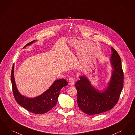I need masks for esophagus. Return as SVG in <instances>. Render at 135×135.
Masks as SVG:
<instances>
[{"label": "esophagus", "instance_id": "obj_1", "mask_svg": "<svg viewBox=\"0 0 135 135\" xmlns=\"http://www.w3.org/2000/svg\"><path fill=\"white\" fill-rule=\"evenodd\" d=\"M69 82L71 86H73L75 84V79L74 78H70L69 80Z\"/></svg>", "mask_w": 135, "mask_h": 135}]
</instances>
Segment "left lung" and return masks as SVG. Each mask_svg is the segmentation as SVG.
Segmentation results:
<instances>
[{
  "instance_id": "8db88e82",
  "label": "left lung",
  "mask_w": 135,
  "mask_h": 135,
  "mask_svg": "<svg viewBox=\"0 0 135 135\" xmlns=\"http://www.w3.org/2000/svg\"><path fill=\"white\" fill-rule=\"evenodd\" d=\"M110 59L112 75L106 87L102 91L92 86L85 76H79L75 84L79 108L88 115L99 114L111 110L115 105L123 85V73L122 62L117 51L111 47Z\"/></svg>"
}]
</instances>
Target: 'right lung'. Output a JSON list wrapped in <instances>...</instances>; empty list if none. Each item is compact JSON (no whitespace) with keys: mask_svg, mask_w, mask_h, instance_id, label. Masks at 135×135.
Listing matches in <instances>:
<instances>
[{"mask_svg":"<svg viewBox=\"0 0 135 135\" xmlns=\"http://www.w3.org/2000/svg\"><path fill=\"white\" fill-rule=\"evenodd\" d=\"M36 41L34 40L28 43L23 48ZM11 78L13 93L17 103L28 111L38 114L46 113L56 105L60 91L68 84L64 79L56 80L43 93L34 98H29L21 94L17 89L14 76V65L12 68Z\"/></svg>","mask_w":135,"mask_h":135,"instance_id":"1","label":"right lung"}]
</instances>
